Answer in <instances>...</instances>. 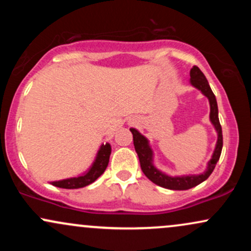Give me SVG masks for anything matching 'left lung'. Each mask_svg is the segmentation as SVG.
<instances>
[{"instance_id": "left-lung-1", "label": "left lung", "mask_w": 251, "mask_h": 251, "mask_svg": "<svg viewBox=\"0 0 251 251\" xmlns=\"http://www.w3.org/2000/svg\"><path fill=\"white\" fill-rule=\"evenodd\" d=\"M190 83L201 91L203 96H205L209 100L210 105V122L215 127L217 133V142L214 150V153L211 155V159L206 164V169L198 175H183V176H170L164 174L154 165V153L152 150L150 142L145 135L140 133L138 129L133 127L129 128V131L133 134V144L135 152L139 157L140 168H142L144 175L149 178L152 183L162 186V188L170 190H189L195 188L198 184L203 183L209 178V176L214 171L216 164L221 157L222 148H223V135H222V127L218 119V107L216 101L215 94L212 93L210 85L206 80L205 75L203 74L197 66H194L190 71Z\"/></svg>"}]
</instances>
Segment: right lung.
I'll list each match as a JSON object with an SVG mask.
<instances>
[{
    "label": "right lung",
    "mask_w": 251,
    "mask_h": 251,
    "mask_svg": "<svg viewBox=\"0 0 251 251\" xmlns=\"http://www.w3.org/2000/svg\"><path fill=\"white\" fill-rule=\"evenodd\" d=\"M111 145L108 143L101 144L99 151L96 155V159L92 163V165L89 166L87 171H85L83 174L76 176V177L72 178H66V179L61 180H55L50 181L51 185L56 186V188L61 189H80L83 186H87L89 184H92L93 181H96L98 178L105 172L106 168H107L108 162H109V155H111Z\"/></svg>",
    "instance_id": "1"
}]
</instances>
